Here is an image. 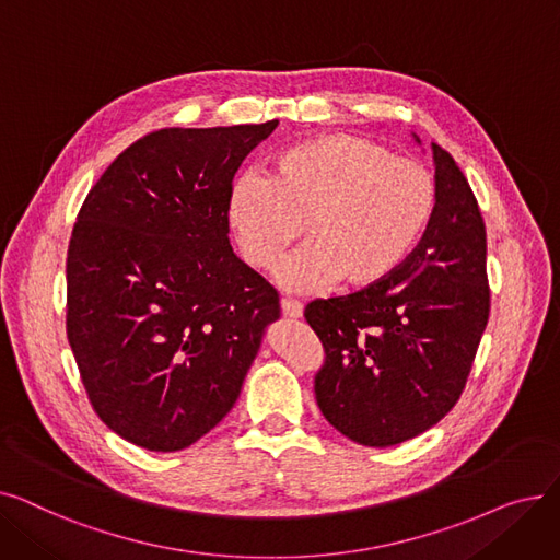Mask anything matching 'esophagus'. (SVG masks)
I'll use <instances>...</instances> for the list:
<instances>
[{
  "label": "esophagus",
  "mask_w": 560,
  "mask_h": 560,
  "mask_svg": "<svg viewBox=\"0 0 560 560\" xmlns=\"http://www.w3.org/2000/svg\"><path fill=\"white\" fill-rule=\"evenodd\" d=\"M281 313H283L285 317H290V319H298V317H302L304 306H302L298 300L283 298V300H281Z\"/></svg>",
  "instance_id": "esophagus-1"
}]
</instances>
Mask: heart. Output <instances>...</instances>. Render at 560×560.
I'll list each match as a JSON object with an SVG mask.
<instances>
[{
  "instance_id": "1",
  "label": "heart",
  "mask_w": 560,
  "mask_h": 560,
  "mask_svg": "<svg viewBox=\"0 0 560 560\" xmlns=\"http://www.w3.org/2000/svg\"><path fill=\"white\" fill-rule=\"evenodd\" d=\"M438 206L433 172L386 144L334 133L279 152L268 179L245 174L229 222L245 258L272 270L306 226L308 245L277 272L283 288L363 290L393 277L422 243Z\"/></svg>"
}]
</instances>
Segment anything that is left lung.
Masks as SVG:
<instances>
[{"instance_id": "obj_1", "label": "left lung", "mask_w": 560, "mask_h": 560, "mask_svg": "<svg viewBox=\"0 0 560 560\" xmlns=\"http://www.w3.org/2000/svg\"><path fill=\"white\" fill-rule=\"evenodd\" d=\"M438 206L422 243L372 288L315 300L304 317L325 347L322 416L365 447H393L443 420L472 370L490 313L486 224L450 152L433 144Z\"/></svg>"}]
</instances>
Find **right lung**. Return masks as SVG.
<instances>
[{"mask_svg":"<svg viewBox=\"0 0 560 560\" xmlns=\"http://www.w3.org/2000/svg\"><path fill=\"white\" fill-rule=\"evenodd\" d=\"M277 125L147 133L77 215L68 340L100 420L142 450L209 433L279 319L277 290L229 245L233 176Z\"/></svg>","mask_w":560,"mask_h":560,"instance_id":"1","label":"right lung"}]
</instances>
